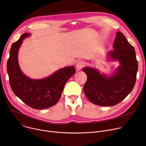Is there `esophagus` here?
Returning <instances> with one entry per match:
<instances>
[{"instance_id": "obj_1", "label": "esophagus", "mask_w": 146, "mask_h": 146, "mask_svg": "<svg viewBox=\"0 0 146 146\" xmlns=\"http://www.w3.org/2000/svg\"><path fill=\"white\" fill-rule=\"evenodd\" d=\"M84 66V63L82 61H78L76 64V68L77 70H81L82 67Z\"/></svg>"}]
</instances>
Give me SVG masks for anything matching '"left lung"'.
<instances>
[{
  "label": "left lung",
  "mask_w": 146,
  "mask_h": 146,
  "mask_svg": "<svg viewBox=\"0 0 146 146\" xmlns=\"http://www.w3.org/2000/svg\"><path fill=\"white\" fill-rule=\"evenodd\" d=\"M113 50L110 57L118 60L119 66L111 76L100 74L96 70L85 67L87 80L84 85V92L87 98L94 104L113 106L123 100L133 90L136 81L138 62L134 47L120 32H117Z\"/></svg>",
  "instance_id": "1"
}]
</instances>
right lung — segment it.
I'll return each mask as SVG.
<instances>
[{
  "mask_svg": "<svg viewBox=\"0 0 146 146\" xmlns=\"http://www.w3.org/2000/svg\"><path fill=\"white\" fill-rule=\"evenodd\" d=\"M29 35L23 33L13 43L10 49L7 62L10 86L15 95L27 105L33 109H45L58 101L66 82L75 70L73 66L65 67L42 80H32L23 75L19 66L18 53L22 40Z\"/></svg>",
  "mask_w": 146,
  "mask_h": 146,
  "instance_id": "add662e5",
  "label": "right lung"
}]
</instances>
